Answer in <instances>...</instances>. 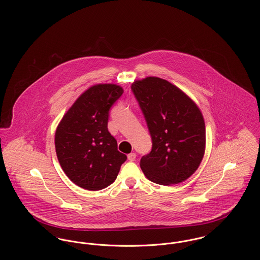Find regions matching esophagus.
<instances>
[{"label": "esophagus", "instance_id": "obj_1", "mask_svg": "<svg viewBox=\"0 0 260 260\" xmlns=\"http://www.w3.org/2000/svg\"><path fill=\"white\" fill-rule=\"evenodd\" d=\"M135 159H136V154L135 153L128 154V160L129 161H135Z\"/></svg>", "mask_w": 260, "mask_h": 260}]
</instances>
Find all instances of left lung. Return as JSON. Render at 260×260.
Instances as JSON below:
<instances>
[{"label":"left lung","instance_id":"left-lung-1","mask_svg":"<svg viewBox=\"0 0 260 260\" xmlns=\"http://www.w3.org/2000/svg\"><path fill=\"white\" fill-rule=\"evenodd\" d=\"M131 89L152 139L151 152L140 160L142 171L160 185L185 181L205 152V123L199 108L179 88L158 77L135 81Z\"/></svg>","mask_w":260,"mask_h":260}]
</instances>
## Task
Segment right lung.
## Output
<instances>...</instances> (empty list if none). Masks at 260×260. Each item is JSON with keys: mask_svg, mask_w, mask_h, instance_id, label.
I'll return each instance as SVG.
<instances>
[{"mask_svg": "<svg viewBox=\"0 0 260 260\" xmlns=\"http://www.w3.org/2000/svg\"><path fill=\"white\" fill-rule=\"evenodd\" d=\"M115 84L86 90L67 111L55 134L59 163L76 185L101 190L112 184L127 156L108 131L109 111L123 94Z\"/></svg>", "mask_w": 260, "mask_h": 260, "instance_id": "add662e5", "label": "right lung"}]
</instances>
